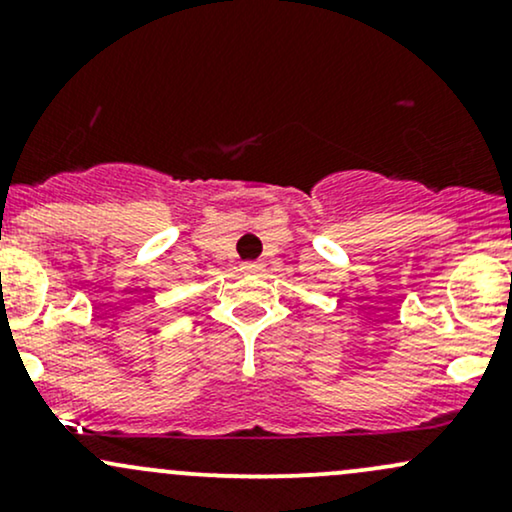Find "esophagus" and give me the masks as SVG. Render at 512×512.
<instances>
[{
  "mask_svg": "<svg viewBox=\"0 0 512 512\" xmlns=\"http://www.w3.org/2000/svg\"><path fill=\"white\" fill-rule=\"evenodd\" d=\"M243 272H245V274H257V272H262V262H243Z\"/></svg>",
  "mask_w": 512,
  "mask_h": 512,
  "instance_id": "1",
  "label": "esophagus"
}]
</instances>
